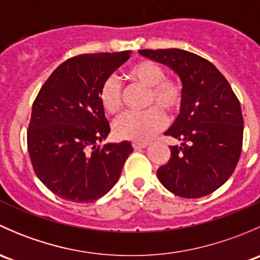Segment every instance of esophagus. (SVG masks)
<instances>
[{"label": "esophagus", "instance_id": "1", "mask_svg": "<svg viewBox=\"0 0 260 260\" xmlns=\"http://www.w3.org/2000/svg\"><path fill=\"white\" fill-rule=\"evenodd\" d=\"M132 146L135 149H140V148H145V147L148 146V143L147 142H133Z\"/></svg>", "mask_w": 260, "mask_h": 260}]
</instances>
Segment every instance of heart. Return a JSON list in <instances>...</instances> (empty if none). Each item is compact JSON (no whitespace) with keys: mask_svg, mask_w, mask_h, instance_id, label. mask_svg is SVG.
I'll use <instances>...</instances> for the list:
<instances>
[{"mask_svg":"<svg viewBox=\"0 0 260 260\" xmlns=\"http://www.w3.org/2000/svg\"><path fill=\"white\" fill-rule=\"evenodd\" d=\"M128 78L148 88L146 104L156 106L143 112H129L118 118L114 123V133L120 140L143 142L164 128L166 113H176L182 107L185 91L180 80L166 78L164 68L152 60H141L128 69ZM99 102L108 114H117L122 108L120 86L114 78H108L101 86ZM159 108L157 109L156 107Z\"/></svg>","mask_w":260,"mask_h":260,"instance_id":"b5f03b06","label":"heart"}]
</instances>
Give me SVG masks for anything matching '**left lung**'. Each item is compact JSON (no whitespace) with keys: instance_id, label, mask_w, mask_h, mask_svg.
Segmentation results:
<instances>
[{"instance_id":"left-lung-1","label":"left lung","mask_w":260,"mask_h":260,"mask_svg":"<svg viewBox=\"0 0 260 260\" xmlns=\"http://www.w3.org/2000/svg\"><path fill=\"white\" fill-rule=\"evenodd\" d=\"M179 74L185 91L179 117L165 135L180 141L169 162L157 170L162 185L186 199L214 192L237 167L244 120L239 99L209 60L181 49L140 50Z\"/></svg>"}]
</instances>
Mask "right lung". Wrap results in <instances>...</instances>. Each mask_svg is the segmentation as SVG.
Segmentation results:
<instances>
[{
    "instance_id": "right-lung-1",
    "label": "right lung",
    "mask_w": 260,
    "mask_h": 260,
    "mask_svg": "<svg viewBox=\"0 0 260 260\" xmlns=\"http://www.w3.org/2000/svg\"><path fill=\"white\" fill-rule=\"evenodd\" d=\"M129 51L83 54L52 72L32 104L27 149L36 176L59 198L93 203L115 185L133 151L127 141L98 145L111 132L99 90Z\"/></svg>"
}]
</instances>
